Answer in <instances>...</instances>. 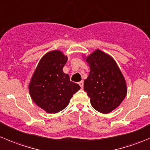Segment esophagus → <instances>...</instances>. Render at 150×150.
Here are the masks:
<instances>
[{
	"instance_id": "1",
	"label": "esophagus",
	"mask_w": 150,
	"mask_h": 150,
	"mask_svg": "<svg viewBox=\"0 0 150 150\" xmlns=\"http://www.w3.org/2000/svg\"><path fill=\"white\" fill-rule=\"evenodd\" d=\"M78 84L80 85V86L81 87V88H83V81H80V82L78 83Z\"/></svg>"
}]
</instances>
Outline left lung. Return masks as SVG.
I'll use <instances>...</instances> for the list:
<instances>
[{"instance_id": "obj_1", "label": "left lung", "mask_w": 150, "mask_h": 150, "mask_svg": "<svg viewBox=\"0 0 150 150\" xmlns=\"http://www.w3.org/2000/svg\"><path fill=\"white\" fill-rule=\"evenodd\" d=\"M83 58L90 68L84 81V90L91 106L103 114L111 112L127 95L126 82L120 69L110 54L99 49L83 55Z\"/></svg>"}]
</instances>
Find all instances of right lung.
I'll use <instances>...</instances> for the list:
<instances>
[{"label":"right lung","mask_w":150,"mask_h":150,"mask_svg":"<svg viewBox=\"0 0 150 150\" xmlns=\"http://www.w3.org/2000/svg\"><path fill=\"white\" fill-rule=\"evenodd\" d=\"M67 59L59 50L48 51L40 59L30 79L28 88L32 100L48 113L64 110L81 88L63 72Z\"/></svg>","instance_id":"obj_1"}]
</instances>
